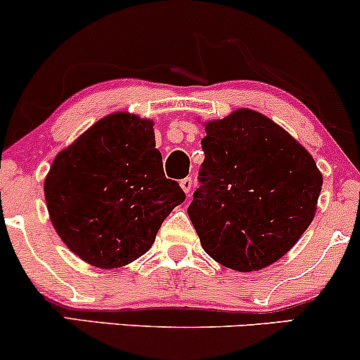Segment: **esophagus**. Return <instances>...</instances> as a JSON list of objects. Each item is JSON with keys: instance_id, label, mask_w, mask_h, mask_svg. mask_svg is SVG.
<instances>
[{"instance_id": "obj_1", "label": "esophagus", "mask_w": 360, "mask_h": 360, "mask_svg": "<svg viewBox=\"0 0 360 360\" xmlns=\"http://www.w3.org/2000/svg\"><path fill=\"white\" fill-rule=\"evenodd\" d=\"M181 188H183V191L186 194H189L193 191V177H184V179H181Z\"/></svg>"}]
</instances>
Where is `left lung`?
<instances>
[{"mask_svg": "<svg viewBox=\"0 0 360 360\" xmlns=\"http://www.w3.org/2000/svg\"><path fill=\"white\" fill-rule=\"evenodd\" d=\"M199 188L188 207L202 248L236 271L262 270L310 226L322 191L314 158L259 112L206 124Z\"/></svg>", "mask_w": 360, "mask_h": 360, "instance_id": "1", "label": "left lung"}]
</instances>
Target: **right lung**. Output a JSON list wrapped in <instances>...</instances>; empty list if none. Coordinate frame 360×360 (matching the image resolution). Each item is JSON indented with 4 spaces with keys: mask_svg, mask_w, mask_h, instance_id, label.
Listing matches in <instances>:
<instances>
[{
    "mask_svg": "<svg viewBox=\"0 0 360 360\" xmlns=\"http://www.w3.org/2000/svg\"><path fill=\"white\" fill-rule=\"evenodd\" d=\"M153 120L117 112L55 158L45 179L50 219L77 257L119 268L149 251L167 214L186 199L167 179Z\"/></svg>",
    "mask_w": 360,
    "mask_h": 360,
    "instance_id": "1",
    "label": "right lung"
}]
</instances>
